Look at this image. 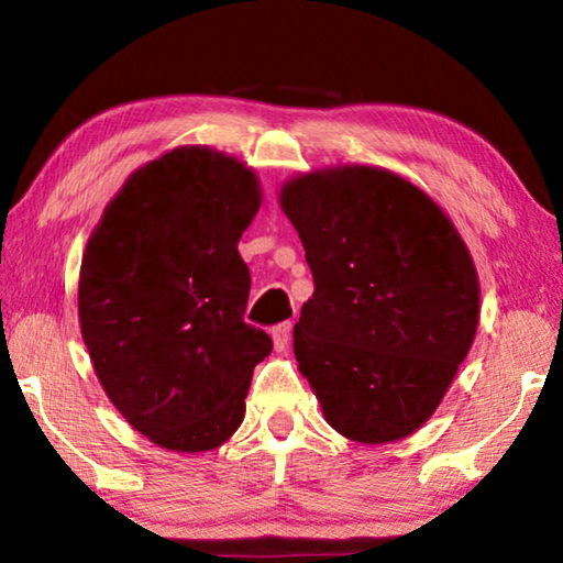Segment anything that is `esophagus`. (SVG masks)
<instances>
[{
    "label": "esophagus",
    "instance_id": "1",
    "mask_svg": "<svg viewBox=\"0 0 563 563\" xmlns=\"http://www.w3.org/2000/svg\"><path fill=\"white\" fill-rule=\"evenodd\" d=\"M273 345H275V350L278 352H283V350H288V345H290V335H292V325L290 322H280V325H275L273 328Z\"/></svg>",
    "mask_w": 563,
    "mask_h": 563
}]
</instances>
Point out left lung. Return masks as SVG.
<instances>
[{"instance_id":"1","label":"left lung","mask_w":563,"mask_h":563,"mask_svg":"<svg viewBox=\"0 0 563 563\" xmlns=\"http://www.w3.org/2000/svg\"><path fill=\"white\" fill-rule=\"evenodd\" d=\"M280 208L316 292L292 330L298 369L332 430L397 442L440 407L479 325V278L422 188L375 166L285 180Z\"/></svg>"}]
</instances>
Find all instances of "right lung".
I'll list each match as a JSON object with an SVG mask.
<instances>
[{
	"instance_id": "obj_1",
	"label": "right lung",
	"mask_w": 563,
	"mask_h": 563,
	"mask_svg": "<svg viewBox=\"0 0 563 563\" xmlns=\"http://www.w3.org/2000/svg\"><path fill=\"white\" fill-rule=\"evenodd\" d=\"M263 201L253 168L178 146L133 170L87 243L79 325L93 373L133 430L170 452H211L245 417L268 332L243 320L238 241Z\"/></svg>"
}]
</instances>
